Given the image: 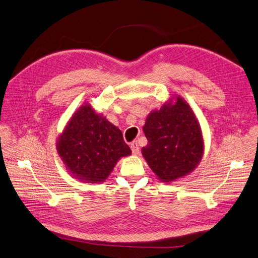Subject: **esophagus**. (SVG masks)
<instances>
[{"instance_id":"obj_1","label":"esophagus","mask_w":258,"mask_h":258,"mask_svg":"<svg viewBox=\"0 0 258 258\" xmlns=\"http://www.w3.org/2000/svg\"><path fill=\"white\" fill-rule=\"evenodd\" d=\"M131 149H132V153H133L134 155H139L140 147H139V144H137V142L131 143Z\"/></svg>"}]
</instances>
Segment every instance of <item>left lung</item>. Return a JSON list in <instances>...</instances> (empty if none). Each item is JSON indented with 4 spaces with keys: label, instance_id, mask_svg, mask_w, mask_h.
<instances>
[{
    "label": "left lung",
    "instance_id": "obj_1",
    "mask_svg": "<svg viewBox=\"0 0 258 258\" xmlns=\"http://www.w3.org/2000/svg\"><path fill=\"white\" fill-rule=\"evenodd\" d=\"M149 113L143 131L147 146L144 158L160 180L170 182L188 175L202 158L203 139L200 125L189 104L177 97Z\"/></svg>",
    "mask_w": 258,
    "mask_h": 258
}]
</instances>
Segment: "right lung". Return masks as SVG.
Instances as JSON below:
<instances>
[{
  "mask_svg": "<svg viewBox=\"0 0 258 258\" xmlns=\"http://www.w3.org/2000/svg\"><path fill=\"white\" fill-rule=\"evenodd\" d=\"M57 152L74 176L87 182H102L117 160L131 155L122 132L91 105L85 104L59 136Z\"/></svg>",
  "mask_w": 258,
  "mask_h": 258,
  "instance_id": "right-lung-1",
  "label": "right lung"
}]
</instances>
